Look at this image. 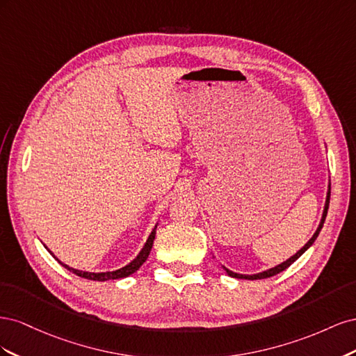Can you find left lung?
<instances>
[{"mask_svg": "<svg viewBox=\"0 0 356 356\" xmlns=\"http://www.w3.org/2000/svg\"><path fill=\"white\" fill-rule=\"evenodd\" d=\"M330 195H331V184H328V191H327V199H325V207H324V212H322V218H321V222H319V225H318V229H316V232L314 233V236H312V238L309 239V242L301 248L300 251H297L293 257H289L286 261H284V263H281V264H277V266H275V267H272V268H267V270H264V272H260V273H255V275H241V273H234V272H232V270H229V268H225L224 266H222V268L225 270V273H227L229 276H232V277H238V279H248V281H255V279H264V277H270V276H275V275H277V273H281V272H284L285 268H288L291 264H293L297 258H300L301 255H303L309 248L314 245V242L316 241V238H318V234H319V232H321V229H322V225H324V222H325V217H327V212H328V207H330Z\"/></svg>", "mask_w": 356, "mask_h": 356, "instance_id": "left-lung-1", "label": "left lung"}]
</instances>
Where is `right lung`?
Listing matches in <instances>:
<instances>
[{
  "mask_svg": "<svg viewBox=\"0 0 356 356\" xmlns=\"http://www.w3.org/2000/svg\"><path fill=\"white\" fill-rule=\"evenodd\" d=\"M156 229H157V224H156V227L153 229V232L149 233V236H148V239H147V242H145V245H144V248L141 250V252H139L138 255H136V258L135 260H132L131 263H129L127 266H124V267H122V268H118V270H114V272H101V273H95V272H83V270H77V268H72V267H70L68 264H65V263H62L60 260H58V258L55 257V254H53L49 248L46 246V250L56 258V260L65 267V268H68L70 272H72L74 275H77V276H80V277H84V279H90V281H99V282H104V281H110V279H120V277H127V276H131L132 273H135L139 267H141L144 263H145V260L148 258V255H149V251H152V248H153V242H154V238H156Z\"/></svg>",
  "mask_w": 356,
  "mask_h": 356,
  "instance_id": "obj_1",
  "label": "right lung"
}]
</instances>
